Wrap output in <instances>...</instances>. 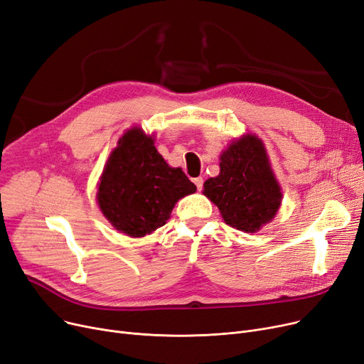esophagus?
<instances>
[{"label":"esophagus","mask_w":364,"mask_h":364,"mask_svg":"<svg viewBox=\"0 0 364 364\" xmlns=\"http://www.w3.org/2000/svg\"><path fill=\"white\" fill-rule=\"evenodd\" d=\"M203 182H204L203 178H196V179H194V183H196L198 191H201V189H203Z\"/></svg>","instance_id":"esophagus-1"}]
</instances>
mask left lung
<instances>
[{"label": "left lung", "instance_id": "1", "mask_svg": "<svg viewBox=\"0 0 364 364\" xmlns=\"http://www.w3.org/2000/svg\"><path fill=\"white\" fill-rule=\"evenodd\" d=\"M220 173L204 182L203 194L218 205L230 227L256 232L271 222L282 204V188L262 141L245 134L220 155Z\"/></svg>", "mask_w": 364, "mask_h": 364}]
</instances>
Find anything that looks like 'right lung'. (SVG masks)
<instances>
[{
    "mask_svg": "<svg viewBox=\"0 0 364 364\" xmlns=\"http://www.w3.org/2000/svg\"><path fill=\"white\" fill-rule=\"evenodd\" d=\"M197 186L182 168L170 167L154 137L133 127L119 137L97 185V203L112 227L144 237L163 227L173 207Z\"/></svg>",
    "mask_w": 364,
    "mask_h": 364,
    "instance_id": "obj_1",
    "label": "right lung"
}]
</instances>
